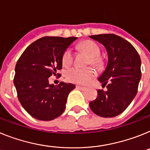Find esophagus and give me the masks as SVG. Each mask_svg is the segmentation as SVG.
<instances>
[{
	"label": "esophagus",
	"mask_w": 150,
	"mask_h": 150,
	"mask_svg": "<svg viewBox=\"0 0 150 150\" xmlns=\"http://www.w3.org/2000/svg\"><path fill=\"white\" fill-rule=\"evenodd\" d=\"M76 89H80V90H83V91H84V90H86V87H83V86H76Z\"/></svg>",
	"instance_id": "34e87169"
}]
</instances>
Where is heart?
<instances>
[{"label":"heart","mask_w":150,"mask_h":150,"mask_svg":"<svg viewBox=\"0 0 150 150\" xmlns=\"http://www.w3.org/2000/svg\"><path fill=\"white\" fill-rule=\"evenodd\" d=\"M78 48L87 54L90 57L89 64H92L95 67L100 68L103 65V61L102 60L99 54H100V48L96 43L93 41H84L81 42ZM74 61V53L72 50L70 48L65 50L62 56V64L64 67H69L72 64ZM96 75V71L93 67H87V68H81L78 67H74L67 70L66 74V77L69 81L79 84H86L89 83L93 78Z\"/></svg>","instance_id":"obj_1"}]
</instances>
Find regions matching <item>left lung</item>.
<instances>
[{"label":"left lung","mask_w":150,"mask_h":150,"mask_svg":"<svg viewBox=\"0 0 150 150\" xmlns=\"http://www.w3.org/2000/svg\"><path fill=\"white\" fill-rule=\"evenodd\" d=\"M105 46L108 54L105 70L98 80L107 90L98 89V96L89 102L91 110L103 117L122 113L137 93L141 78V60L134 46L115 34L89 35Z\"/></svg>","instance_id":"1"}]
</instances>
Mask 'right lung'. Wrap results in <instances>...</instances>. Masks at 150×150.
Segmentation results:
<instances>
[{"label":"right lung","mask_w":150,"mask_h":150,"mask_svg":"<svg viewBox=\"0 0 150 150\" xmlns=\"http://www.w3.org/2000/svg\"><path fill=\"white\" fill-rule=\"evenodd\" d=\"M76 37L45 36L26 48L15 67L13 83L18 99L34 118L52 121L64 112L69 93L75 85L50 84L48 77L61 76L62 56Z\"/></svg>","instance_id":"right-lung-1"}]
</instances>
